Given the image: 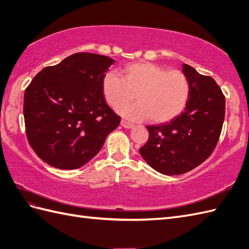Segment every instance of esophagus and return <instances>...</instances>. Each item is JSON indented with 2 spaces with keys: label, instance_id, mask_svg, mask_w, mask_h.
Segmentation results:
<instances>
[{
  "label": "esophagus",
  "instance_id": "1",
  "mask_svg": "<svg viewBox=\"0 0 249 249\" xmlns=\"http://www.w3.org/2000/svg\"><path fill=\"white\" fill-rule=\"evenodd\" d=\"M120 124L123 125L124 128H126V129H131V128H133V126H134V124H131V123H129V121L124 120V119L120 121Z\"/></svg>",
  "mask_w": 249,
  "mask_h": 249
}]
</instances>
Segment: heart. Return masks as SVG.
Instances as JSON below:
<instances>
[{
	"mask_svg": "<svg viewBox=\"0 0 249 249\" xmlns=\"http://www.w3.org/2000/svg\"><path fill=\"white\" fill-rule=\"evenodd\" d=\"M101 88L107 105L117 107L120 115L134 120L150 117L153 124L168 123L178 116L189 97V82L184 72L151 62L125 65L123 78L107 72ZM134 93L138 102L123 106Z\"/></svg>",
	"mask_w": 249,
	"mask_h": 249,
	"instance_id": "obj_1",
	"label": "heart"
}]
</instances>
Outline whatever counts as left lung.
I'll use <instances>...</instances> for the list:
<instances>
[{
	"mask_svg": "<svg viewBox=\"0 0 249 249\" xmlns=\"http://www.w3.org/2000/svg\"><path fill=\"white\" fill-rule=\"evenodd\" d=\"M183 72L189 82L184 112L170 123L145 126L149 141L139 149L145 162L165 175L186 173L207 160L225 117V97L213 79L188 64Z\"/></svg>",
	"mask_w": 249,
	"mask_h": 249,
	"instance_id": "8db88e82",
	"label": "left lung"
}]
</instances>
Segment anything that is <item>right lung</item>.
Wrapping results in <instances>:
<instances>
[{
	"label": "right lung",
	"mask_w": 249,
	"mask_h": 249,
	"mask_svg": "<svg viewBox=\"0 0 249 249\" xmlns=\"http://www.w3.org/2000/svg\"><path fill=\"white\" fill-rule=\"evenodd\" d=\"M115 61L78 53L38 72L24 94L27 139L42 160L72 170L88 163L117 128L120 117L107 105L102 79Z\"/></svg>",
	"instance_id": "obj_1"
}]
</instances>
